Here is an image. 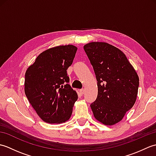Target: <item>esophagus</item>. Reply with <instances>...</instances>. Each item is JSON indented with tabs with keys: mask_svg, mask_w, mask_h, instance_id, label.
Returning <instances> with one entry per match:
<instances>
[{
	"mask_svg": "<svg viewBox=\"0 0 156 156\" xmlns=\"http://www.w3.org/2000/svg\"><path fill=\"white\" fill-rule=\"evenodd\" d=\"M80 93L81 94H83L84 93V89H80Z\"/></svg>",
	"mask_w": 156,
	"mask_h": 156,
	"instance_id": "1",
	"label": "esophagus"
}]
</instances>
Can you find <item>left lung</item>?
Masks as SVG:
<instances>
[{
	"label": "left lung",
	"mask_w": 156,
	"mask_h": 156,
	"mask_svg": "<svg viewBox=\"0 0 156 156\" xmlns=\"http://www.w3.org/2000/svg\"><path fill=\"white\" fill-rule=\"evenodd\" d=\"M97 80L98 96L90 107L95 119L105 125L121 121L136 101L139 76L120 49L105 42L84 46Z\"/></svg>",
	"instance_id": "obj_1"
}]
</instances>
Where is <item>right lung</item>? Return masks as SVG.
<instances>
[{
    "instance_id": "obj_1",
    "label": "right lung",
    "mask_w": 156,
    "mask_h": 156,
    "mask_svg": "<svg viewBox=\"0 0 156 156\" xmlns=\"http://www.w3.org/2000/svg\"><path fill=\"white\" fill-rule=\"evenodd\" d=\"M77 48L59 45L43 51L27 68L25 93L38 116L48 123L69 120L78 94L68 84L67 69Z\"/></svg>"
}]
</instances>
